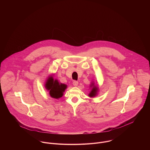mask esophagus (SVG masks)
Listing matches in <instances>:
<instances>
[{
  "label": "esophagus",
  "mask_w": 150,
  "mask_h": 150,
  "mask_svg": "<svg viewBox=\"0 0 150 150\" xmlns=\"http://www.w3.org/2000/svg\"><path fill=\"white\" fill-rule=\"evenodd\" d=\"M73 85H74L75 87H77L78 85V82L76 81H74L73 82Z\"/></svg>",
  "instance_id": "obj_1"
}]
</instances>
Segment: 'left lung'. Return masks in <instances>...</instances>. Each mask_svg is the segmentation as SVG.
Returning <instances> with one entry per match:
<instances>
[{
    "label": "left lung",
    "mask_w": 150,
    "mask_h": 150,
    "mask_svg": "<svg viewBox=\"0 0 150 150\" xmlns=\"http://www.w3.org/2000/svg\"><path fill=\"white\" fill-rule=\"evenodd\" d=\"M90 87L91 88V90L90 93H89L88 96L90 97H94L97 94L98 87L96 86V85H94V83H91V84L90 85Z\"/></svg>",
    "instance_id": "8db88e82"
}]
</instances>
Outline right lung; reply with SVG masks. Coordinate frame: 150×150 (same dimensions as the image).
<instances>
[{
    "label": "right lung",
    "mask_w": 150,
    "mask_h": 150,
    "mask_svg": "<svg viewBox=\"0 0 150 150\" xmlns=\"http://www.w3.org/2000/svg\"><path fill=\"white\" fill-rule=\"evenodd\" d=\"M45 87L49 91V94L51 97L58 99L63 96V93L67 88V85L62 83H59L57 79H53L51 75L47 78Z\"/></svg>",
    "instance_id": "obj_1"
}]
</instances>
